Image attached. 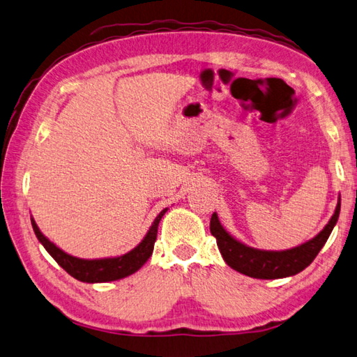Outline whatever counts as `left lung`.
I'll use <instances>...</instances> for the list:
<instances>
[{
    "mask_svg": "<svg viewBox=\"0 0 357 357\" xmlns=\"http://www.w3.org/2000/svg\"><path fill=\"white\" fill-rule=\"evenodd\" d=\"M340 202L335 206L333 218L329 219L326 227L321 230L314 239L307 241L306 244H301L291 250L284 252H266L257 250V248L247 247L241 244L234 238L228 234L224 227L220 225L218 214L213 213L210 230L211 234L218 241V247L222 253V258L234 271L247 275L252 278L259 280H277L292 277L306 268L317 257L321 247L325 245L329 234H331L335 222L339 219Z\"/></svg>",
    "mask_w": 357,
    "mask_h": 357,
    "instance_id": "obj_1",
    "label": "left lung"
}]
</instances>
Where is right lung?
Masks as SVG:
<instances>
[{
    "label": "right lung",
    "mask_w": 357,
    "mask_h": 357,
    "mask_svg": "<svg viewBox=\"0 0 357 357\" xmlns=\"http://www.w3.org/2000/svg\"><path fill=\"white\" fill-rule=\"evenodd\" d=\"M166 211L167 208H165V210L158 214L144 239L141 241L133 250L123 255V257L105 259H79L71 257V255L65 253L63 250H60L59 247L54 245L50 239H46L43 236V233L38 230V227L36 222H33V219H31V222L33 231H36V236L42 242L46 252H48L51 257L57 261V264L65 268L73 278L84 281V283H107V281L121 280L135 273L138 268L151 258V255L153 252V244H155L157 239L158 224Z\"/></svg>",
    "instance_id": "right-lung-1"
}]
</instances>
